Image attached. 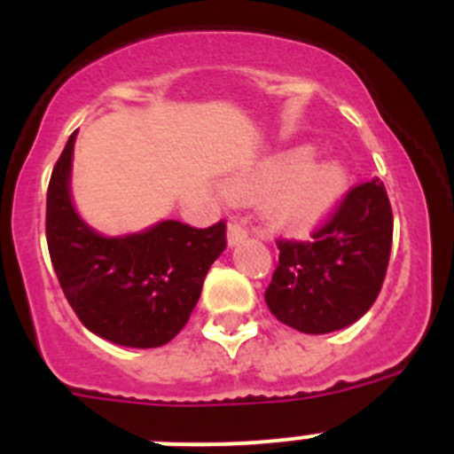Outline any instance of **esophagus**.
<instances>
[{
    "mask_svg": "<svg viewBox=\"0 0 454 454\" xmlns=\"http://www.w3.org/2000/svg\"><path fill=\"white\" fill-rule=\"evenodd\" d=\"M247 239V227L243 220H231L230 223V230H227V243L230 246H236L240 240Z\"/></svg>",
    "mask_w": 454,
    "mask_h": 454,
    "instance_id": "obj_1",
    "label": "esophagus"
}]
</instances>
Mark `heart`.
Listing matches in <instances>:
<instances>
[{
  "mask_svg": "<svg viewBox=\"0 0 454 454\" xmlns=\"http://www.w3.org/2000/svg\"><path fill=\"white\" fill-rule=\"evenodd\" d=\"M346 182L340 163H311V152L293 150L231 184V195L243 202L268 198L266 214L275 227L307 231L334 208Z\"/></svg>",
  "mask_w": 454,
  "mask_h": 454,
  "instance_id": "b5f03b06",
  "label": "heart"
}]
</instances>
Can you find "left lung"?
Masks as SVG:
<instances>
[{"label": "left lung", "mask_w": 454, "mask_h": 454, "mask_svg": "<svg viewBox=\"0 0 454 454\" xmlns=\"http://www.w3.org/2000/svg\"><path fill=\"white\" fill-rule=\"evenodd\" d=\"M393 211L380 179L356 184L309 240L277 239L266 304L279 323L327 334L362 318L382 291Z\"/></svg>", "instance_id": "1"}]
</instances>
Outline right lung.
<instances>
[{"label": "right lung", "instance_id": "obj_1", "mask_svg": "<svg viewBox=\"0 0 454 454\" xmlns=\"http://www.w3.org/2000/svg\"><path fill=\"white\" fill-rule=\"evenodd\" d=\"M67 138L47 188V247L59 284L92 334L127 348L166 346L191 318L211 263L227 247L224 220L198 230L163 220L143 234L104 239L70 202Z\"/></svg>", "mask_w": 454, "mask_h": 454}]
</instances>
